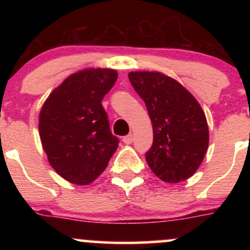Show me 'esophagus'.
Returning <instances> with one entry per match:
<instances>
[{
  "label": "esophagus",
  "mask_w": 250,
  "mask_h": 250,
  "mask_svg": "<svg viewBox=\"0 0 250 250\" xmlns=\"http://www.w3.org/2000/svg\"><path fill=\"white\" fill-rule=\"evenodd\" d=\"M122 141L125 143V145H131V143H133V141H134V136L133 135H127V136H125L122 139Z\"/></svg>",
  "instance_id": "1"
}]
</instances>
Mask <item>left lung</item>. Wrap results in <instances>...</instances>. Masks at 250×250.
<instances>
[{
	"mask_svg": "<svg viewBox=\"0 0 250 250\" xmlns=\"http://www.w3.org/2000/svg\"><path fill=\"white\" fill-rule=\"evenodd\" d=\"M129 80L147 105L154 141L146 154L160 180L179 183L196 173L208 150L207 119L197 100L160 71H130Z\"/></svg>",
	"mask_w": 250,
	"mask_h": 250,
	"instance_id": "1",
	"label": "left lung"
}]
</instances>
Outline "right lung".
Segmentation results:
<instances>
[{"instance_id": "obj_1", "label": "right lung", "mask_w": 250, "mask_h": 250, "mask_svg": "<svg viewBox=\"0 0 250 250\" xmlns=\"http://www.w3.org/2000/svg\"><path fill=\"white\" fill-rule=\"evenodd\" d=\"M117 76L109 68L79 70L43 103L39 116L42 148L54 170L68 182L87 186L95 181L119 147L101 104Z\"/></svg>"}]
</instances>
